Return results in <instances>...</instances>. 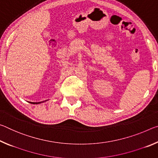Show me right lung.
<instances>
[{"label": "right lung", "mask_w": 158, "mask_h": 158, "mask_svg": "<svg viewBox=\"0 0 158 158\" xmlns=\"http://www.w3.org/2000/svg\"><path fill=\"white\" fill-rule=\"evenodd\" d=\"M47 100H45V101H42V102H29V103L33 104V105H38V104H40V103H42V102H46V101H47Z\"/></svg>", "instance_id": "add662e5"}]
</instances>
